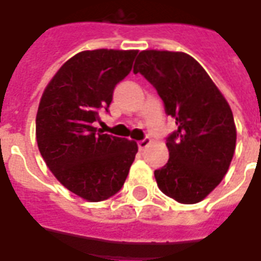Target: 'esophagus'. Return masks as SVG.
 <instances>
[{"mask_svg":"<svg viewBox=\"0 0 261 261\" xmlns=\"http://www.w3.org/2000/svg\"><path fill=\"white\" fill-rule=\"evenodd\" d=\"M150 143H151V140H150L148 137H145V138H143V140H140V141L137 143V145L140 150H144L145 147L150 144Z\"/></svg>","mask_w":261,"mask_h":261,"instance_id":"obj_1","label":"esophagus"}]
</instances>
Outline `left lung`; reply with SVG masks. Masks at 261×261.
Instances as JSON below:
<instances>
[{
  "instance_id": "8db88e82",
  "label": "left lung",
  "mask_w": 261,
  "mask_h": 261,
  "mask_svg": "<svg viewBox=\"0 0 261 261\" xmlns=\"http://www.w3.org/2000/svg\"><path fill=\"white\" fill-rule=\"evenodd\" d=\"M140 72L157 90L177 130L168 134L167 164L154 171L166 196L194 204L226 175L236 148L231 108L200 64L186 53L147 49L138 54Z\"/></svg>"
}]
</instances>
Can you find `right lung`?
Masks as SVG:
<instances>
[{
    "label": "right lung",
    "instance_id": "1",
    "mask_svg": "<svg viewBox=\"0 0 261 261\" xmlns=\"http://www.w3.org/2000/svg\"><path fill=\"white\" fill-rule=\"evenodd\" d=\"M137 51L94 49L70 58L42 94L35 120L42 159L57 180L84 200L102 201L121 190L137 143L94 125L130 74Z\"/></svg>",
    "mask_w": 261,
    "mask_h": 261
}]
</instances>
